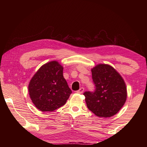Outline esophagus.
Here are the masks:
<instances>
[{"mask_svg":"<svg viewBox=\"0 0 147 147\" xmlns=\"http://www.w3.org/2000/svg\"><path fill=\"white\" fill-rule=\"evenodd\" d=\"M84 91V88H80L78 91H77V93L80 94V93H82Z\"/></svg>","mask_w":147,"mask_h":147,"instance_id":"obj_1","label":"esophagus"}]
</instances>
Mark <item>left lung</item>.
Wrapping results in <instances>:
<instances>
[{
    "mask_svg": "<svg viewBox=\"0 0 147 147\" xmlns=\"http://www.w3.org/2000/svg\"><path fill=\"white\" fill-rule=\"evenodd\" d=\"M95 85L93 93H84L88 109L99 117H110L117 113L127 98V89L121 75L108 64L99 63L91 69Z\"/></svg>",
    "mask_w": 147,
    "mask_h": 147,
    "instance_id": "8db88e82",
    "label": "left lung"
}]
</instances>
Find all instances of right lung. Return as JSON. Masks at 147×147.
<instances>
[{"label":"right lung","instance_id":"right-lung-1","mask_svg":"<svg viewBox=\"0 0 147 147\" xmlns=\"http://www.w3.org/2000/svg\"><path fill=\"white\" fill-rule=\"evenodd\" d=\"M63 67L57 61L43 65L28 84L32 102L41 111H53L66 103L72 91L63 75Z\"/></svg>","mask_w":147,"mask_h":147}]
</instances>
